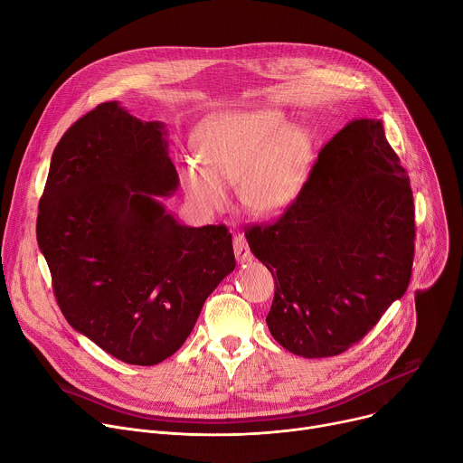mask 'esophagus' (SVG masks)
<instances>
[{"instance_id":"34e87169","label":"esophagus","mask_w":463,"mask_h":463,"mask_svg":"<svg viewBox=\"0 0 463 463\" xmlns=\"http://www.w3.org/2000/svg\"><path fill=\"white\" fill-rule=\"evenodd\" d=\"M233 250H235V258L239 263H246V261H252V254H250V248H248V242L242 235H235L233 237Z\"/></svg>"}]
</instances>
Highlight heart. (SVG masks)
Here are the masks:
<instances>
[{"label": "heart", "instance_id": "1", "mask_svg": "<svg viewBox=\"0 0 463 463\" xmlns=\"http://www.w3.org/2000/svg\"><path fill=\"white\" fill-rule=\"evenodd\" d=\"M198 161H185L182 182L203 209L228 203L226 184H239L242 203L270 217L302 191L313 163L307 133L278 111L232 113L205 122L196 133Z\"/></svg>", "mask_w": 463, "mask_h": 463}]
</instances>
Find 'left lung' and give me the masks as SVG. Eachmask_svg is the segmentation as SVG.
<instances>
[{
	"label": "left lung",
	"mask_w": 463,
	"mask_h": 463,
	"mask_svg": "<svg viewBox=\"0 0 463 463\" xmlns=\"http://www.w3.org/2000/svg\"><path fill=\"white\" fill-rule=\"evenodd\" d=\"M246 241L274 276L267 326L283 348L328 358L364 339L406 293L415 248L410 177L382 120L334 135L297 200Z\"/></svg>",
	"instance_id": "1"
}]
</instances>
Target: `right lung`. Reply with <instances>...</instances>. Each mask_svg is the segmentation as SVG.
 Instances as JSON below:
<instances>
[{
	"label": "right lung",
	"mask_w": 463,
	"mask_h": 463,
	"mask_svg": "<svg viewBox=\"0 0 463 463\" xmlns=\"http://www.w3.org/2000/svg\"><path fill=\"white\" fill-rule=\"evenodd\" d=\"M163 122L99 103L53 150L37 241L68 325L131 365H156L193 332L235 269L226 226L180 224L157 200L180 185Z\"/></svg>",
	"instance_id": "obj_1"
}]
</instances>
